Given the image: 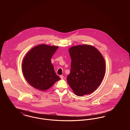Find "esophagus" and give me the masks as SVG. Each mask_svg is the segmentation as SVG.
I'll use <instances>...</instances> for the list:
<instances>
[{
    "mask_svg": "<svg viewBox=\"0 0 130 130\" xmlns=\"http://www.w3.org/2000/svg\"><path fill=\"white\" fill-rule=\"evenodd\" d=\"M60 78H61V79H62L64 77H63V76L62 75H60Z\"/></svg>",
    "mask_w": 130,
    "mask_h": 130,
    "instance_id": "34e87169",
    "label": "esophagus"
}]
</instances>
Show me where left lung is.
I'll list each match as a JSON object with an SVG mask.
<instances>
[{
	"mask_svg": "<svg viewBox=\"0 0 130 130\" xmlns=\"http://www.w3.org/2000/svg\"><path fill=\"white\" fill-rule=\"evenodd\" d=\"M71 71L69 85L78 96L93 93L99 86L105 73V62L99 51L88 45L74 46L69 50Z\"/></svg>",
	"mask_w": 130,
	"mask_h": 130,
	"instance_id": "obj_1",
	"label": "left lung"
}]
</instances>
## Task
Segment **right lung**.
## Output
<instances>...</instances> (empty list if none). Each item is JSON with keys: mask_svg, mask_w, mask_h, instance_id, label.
<instances>
[{"mask_svg": "<svg viewBox=\"0 0 130 130\" xmlns=\"http://www.w3.org/2000/svg\"><path fill=\"white\" fill-rule=\"evenodd\" d=\"M58 48L39 45L26 54L22 64V70L25 79L31 86L43 91L60 79L56 74L51 61Z\"/></svg>", "mask_w": 130, "mask_h": 130, "instance_id": "1", "label": "right lung"}]
</instances>
